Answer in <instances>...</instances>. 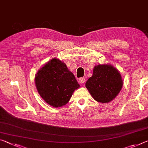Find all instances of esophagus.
I'll return each instance as SVG.
<instances>
[{
  "label": "esophagus",
  "instance_id": "34e87169",
  "mask_svg": "<svg viewBox=\"0 0 148 148\" xmlns=\"http://www.w3.org/2000/svg\"><path fill=\"white\" fill-rule=\"evenodd\" d=\"M78 82L80 84H84L86 82V78H80L78 79Z\"/></svg>",
  "mask_w": 148,
  "mask_h": 148
}]
</instances>
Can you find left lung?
Returning a JSON list of instances; mask_svg holds the SVG:
<instances>
[{"label":"left lung","mask_w":148,"mask_h":148,"mask_svg":"<svg viewBox=\"0 0 148 148\" xmlns=\"http://www.w3.org/2000/svg\"><path fill=\"white\" fill-rule=\"evenodd\" d=\"M123 85L120 72L109 64L95 66L92 76L86 83V87L93 99L101 103L113 100L120 92Z\"/></svg>","instance_id":"1"}]
</instances>
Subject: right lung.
<instances>
[{"instance_id": "right-lung-1", "label": "right lung", "mask_w": 148, "mask_h": 148, "mask_svg": "<svg viewBox=\"0 0 148 148\" xmlns=\"http://www.w3.org/2000/svg\"><path fill=\"white\" fill-rule=\"evenodd\" d=\"M35 82L41 97L53 107L66 104L75 90L79 87L65 63L57 58L49 60L38 70Z\"/></svg>"}]
</instances>
